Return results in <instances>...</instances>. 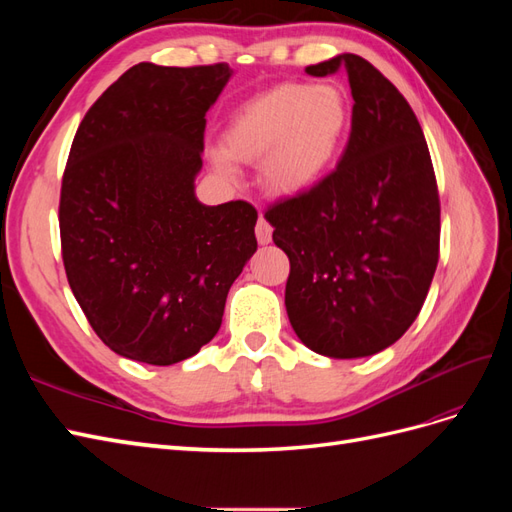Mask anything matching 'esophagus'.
Returning a JSON list of instances; mask_svg holds the SVG:
<instances>
[{
  "instance_id": "obj_1",
  "label": "esophagus",
  "mask_w": 512,
  "mask_h": 512,
  "mask_svg": "<svg viewBox=\"0 0 512 512\" xmlns=\"http://www.w3.org/2000/svg\"><path fill=\"white\" fill-rule=\"evenodd\" d=\"M271 235H273L271 224L260 215L258 222H256V239H258V243H260V245L271 243Z\"/></svg>"
}]
</instances>
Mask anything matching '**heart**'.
<instances>
[{
	"mask_svg": "<svg viewBox=\"0 0 512 512\" xmlns=\"http://www.w3.org/2000/svg\"><path fill=\"white\" fill-rule=\"evenodd\" d=\"M350 128L346 96L331 85L282 83L247 102L224 132L226 151L213 164L232 175L228 155L262 162V181L273 194L297 196L329 173Z\"/></svg>",
	"mask_w": 512,
	"mask_h": 512,
	"instance_id": "obj_1",
	"label": "heart"
}]
</instances>
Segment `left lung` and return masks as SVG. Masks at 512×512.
<instances>
[{
	"mask_svg": "<svg viewBox=\"0 0 512 512\" xmlns=\"http://www.w3.org/2000/svg\"><path fill=\"white\" fill-rule=\"evenodd\" d=\"M348 72L352 130L333 173L265 211L290 260L286 312L318 354L359 359L395 344L425 303L440 256V196L408 100L344 53L312 76Z\"/></svg>",
	"mask_w": 512,
	"mask_h": 512,
	"instance_id": "1",
	"label": "left lung"
}]
</instances>
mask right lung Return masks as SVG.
<instances>
[{
	"instance_id": "add662e5",
	"label": "right lung",
	"mask_w": 512,
	"mask_h": 512,
	"mask_svg": "<svg viewBox=\"0 0 512 512\" xmlns=\"http://www.w3.org/2000/svg\"><path fill=\"white\" fill-rule=\"evenodd\" d=\"M228 64H136L89 108L61 181L68 284L113 352L149 365L194 356L220 331L232 282L256 252V209L207 207V111Z\"/></svg>"
}]
</instances>
